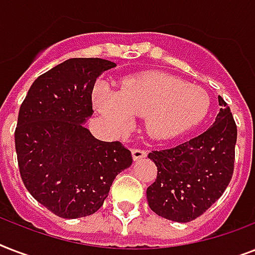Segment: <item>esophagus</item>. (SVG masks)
Listing matches in <instances>:
<instances>
[{"label": "esophagus", "instance_id": "1", "mask_svg": "<svg viewBox=\"0 0 255 255\" xmlns=\"http://www.w3.org/2000/svg\"><path fill=\"white\" fill-rule=\"evenodd\" d=\"M147 156V151L145 149H141V148H133L132 149V157L133 160H141Z\"/></svg>", "mask_w": 255, "mask_h": 255}]
</instances>
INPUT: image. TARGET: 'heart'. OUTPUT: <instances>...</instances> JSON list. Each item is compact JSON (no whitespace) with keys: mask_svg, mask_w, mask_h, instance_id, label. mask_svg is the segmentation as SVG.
Segmentation results:
<instances>
[{"mask_svg":"<svg viewBox=\"0 0 255 255\" xmlns=\"http://www.w3.org/2000/svg\"><path fill=\"white\" fill-rule=\"evenodd\" d=\"M94 103L119 131L131 128L133 116H144L148 135L169 139L205 118L209 96L174 75L151 71L126 79L118 92L99 86L94 91Z\"/></svg>","mask_w":255,"mask_h":255,"instance_id":"heart-1","label":"heart"}]
</instances>
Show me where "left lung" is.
Here are the masks:
<instances>
[{"label": "left lung", "instance_id": "obj_1", "mask_svg": "<svg viewBox=\"0 0 255 255\" xmlns=\"http://www.w3.org/2000/svg\"><path fill=\"white\" fill-rule=\"evenodd\" d=\"M212 127L184 143L148 157L157 167L155 182L147 188L148 205L160 217L189 222L205 213L229 185L234 170L237 126L221 96Z\"/></svg>", "mask_w": 255, "mask_h": 255}]
</instances>
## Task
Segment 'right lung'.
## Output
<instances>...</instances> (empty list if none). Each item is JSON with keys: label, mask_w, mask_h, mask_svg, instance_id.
<instances>
[{"label": "right lung", "mask_w": 255, "mask_h": 255, "mask_svg": "<svg viewBox=\"0 0 255 255\" xmlns=\"http://www.w3.org/2000/svg\"><path fill=\"white\" fill-rule=\"evenodd\" d=\"M114 67L100 58L67 59L34 81L19 108L14 139L22 181L62 218L95 213L132 164L120 141L95 139L83 126L94 112L96 78Z\"/></svg>", "instance_id": "1"}]
</instances>
